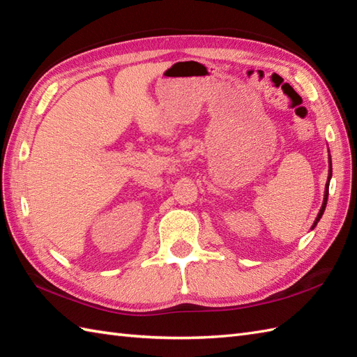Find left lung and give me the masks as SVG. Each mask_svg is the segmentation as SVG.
<instances>
[{
	"mask_svg": "<svg viewBox=\"0 0 357 357\" xmlns=\"http://www.w3.org/2000/svg\"><path fill=\"white\" fill-rule=\"evenodd\" d=\"M330 178H331V160H330V173H328V181H327V185H326V195H324V202H322V206H321V210H319V214H318V218H317V220H314V223H313V227L312 228H314L317 227V223L319 222V219L322 218V213H324V210H326V205H327V199H328V182H330Z\"/></svg>",
	"mask_w": 357,
	"mask_h": 357,
	"instance_id": "obj_1",
	"label": "left lung"
}]
</instances>
